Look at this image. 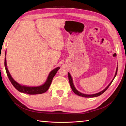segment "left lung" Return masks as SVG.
Instances as JSON below:
<instances>
[{"label":"left lung","instance_id":"8db88e82","mask_svg":"<svg viewBox=\"0 0 126 126\" xmlns=\"http://www.w3.org/2000/svg\"><path fill=\"white\" fill-rule=\"evenodd\" d=\"M117 68L116 69V73H115V76H114V79H113V80L111 81V82L109 84V85H108L107 87L105 89H104V90H103L102 91H101V92H99L98 93H96V94H92V95H88V94H83V93H80L79 92L78 90H77L75 87H74V85L73 84V79H72V77L70 75V74L69 73H68V77H69V83H70V87L71 88V89L73 91V92L75 94L79 95V96H82V97H97V96H98L101 95V94H102L105 92V91L108 89V87L110 86V85L111 84L112 82L113 81L114 79H115V77L116 74H117Z\"/></svg>","mask_w":126,"mask_h":126}]
</instances>
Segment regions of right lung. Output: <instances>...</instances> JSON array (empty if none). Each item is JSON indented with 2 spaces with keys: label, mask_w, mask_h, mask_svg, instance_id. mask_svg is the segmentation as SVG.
Returning <instances> with one entry per match:
<instances>
[{
  "label": "right lung",
  "mask_w": 126,
  "mask_h": 126,
  "mask_svg": "<svg viewBox=\"0 0 126 126\" xmlns=\"http://www.w3.org/2000/svg\"><path fill=\"white\" fill-rule=\"evenodd\" d=\"M5 56H6V53H5ZM4 64H5V69H6L7 75L8 77H9L10 82H11V83L13 85V87H14L17 90H18L19 92L23 93L28 94H30V95L40 94H43L45 92H46L49 89V88L50 86V84L51 83V82L52 81L53 77L55 76L58 70H59L60 68V67H57L51 71L49 75V76L47 77V79L46 82H45L43 85H40V86H38V87H27V86H25V85H22L18 83L17 82L15 81V80L13 79L12 76H11V75L7 68L6 57L5 58Z\"/></svg>",
  "instance_id": "obj_1"
}]
</instances>
